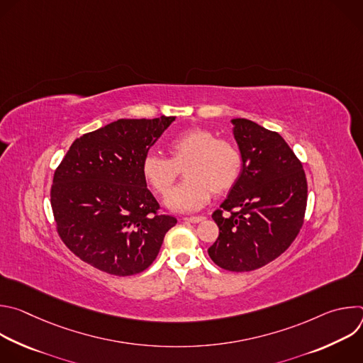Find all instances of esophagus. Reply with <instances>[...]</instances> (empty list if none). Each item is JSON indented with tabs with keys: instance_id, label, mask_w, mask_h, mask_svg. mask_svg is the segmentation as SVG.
<instances>
[{
	"instance_id": "esophagus-1",
	"label": "esophagus",
	"mask_w": 363,
	"mask_h": 363,
	"mask_svg": "<svg viewBox=\"0 0 363 363\" xmlns=\"http://www.w3.org/2000/svg\"><path fill=\"white\" fill-rule=\"evenodd\" d=\"M182 220H184V221H188V223H192V224H196V223L203 221L205 218H203V217H184Z\"/></svg>"
}]
</instances>
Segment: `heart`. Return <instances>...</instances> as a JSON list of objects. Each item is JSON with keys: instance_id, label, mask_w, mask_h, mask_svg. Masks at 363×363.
Returning a JSON list of instances; mask_svg holds the SVG:
<instances>
[{"instance_id": "obj_1", "label": "heart", "mask_w": 363, "mask_h": 363, "mask_svg": "<svg viewBox=\"0 0 363 363\" xmlns=\"http://www.w3.org/2000/svg\"><path fill=\"white\" fill-rule=\"evenodd\" d=\"M171 158L149 152L142 161L146 181L158 194H167L184 165L186 178L167 196V205L177 211H194L216 192H225L238 181L242 157L230 139L217 138L214 132L191 128L169 142Z\"/></svg>"}]
</instances>
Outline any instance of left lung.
Here are the masks:
<instances>
[{"mask_svg":"<svg viewBox=\"0 0 363 363\" xmlns=\"http://www.w3.org/2000/svg\"><path fill=\"white\" fill-rule=\"evenodd\" d=\"M242 169L213 220L220 228L208 248L228 272L260 269L283 254L297 237L306 213L307 181L286 140L248 119H233Z\"/></svg>","mask_w":363,"mask_h":363,"instance_id":"8db88e82","label":"left lung"}]
</instances>
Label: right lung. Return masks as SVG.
Returning a JSON list of instances; mask_svg holds the SVG:
<instances>
[{"instance_id":"add662e5","label":"right lung","mask_w":363,"mask_h":363,"mask_svg":"<svg viewBox=\"0 0 363 363\" xmlns=\"http://www.w3.org/2000/svg\"><path fill=\"white\" fill-rule=\"evenodd\" d=\"M174 121L119 119L72 143L50 196L62 241L84 263L125 277L157 258L177 218L160 213L142 161Z\"/></svg>"}]
</instances>
